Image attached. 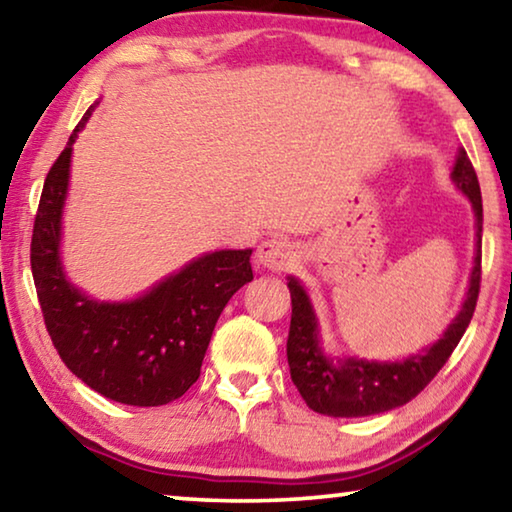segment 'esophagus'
Returning a JSON list of instances; mask_svg holds the SVG:
<instances>
[{"instance_id":"34e87169","label":"esophagus","mask_w":512,"mask_h":512,"mask_svg":"<svg viewBox=\"0 0 512 512\" xmlns=\"http://www.w3.org/2000/svg\"><path fill=\"white\" fill-rule=\"evenodd\" d=\"M293 245L283 238L263 240L256 249V261L272 272H283L293 265Z\"/></svg>"}]
</instances>
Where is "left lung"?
<instances>
[{"instance_id": "obj_1", "label": "left lung", "mask_w": 512, "mask_h": 512, "mask_svg": "<svg viewBox=\"0 0 512 512\" xmlns=\"http://www.w3.org/2000/svg\"><path fill=\"white\" fill-rule=\"evenodd\" d=\"M453 180L458 190L469 196L476 212V258L471 270L469 293L444 336L423 355L410 357L400 364H368V361L345 359L334 364L318 348V325L304 288L295 279L288 281L293 316L286 343L290 377L300 391L304 403L313 412L327 416H371L410 403L414 396L428 387L442 366L458 348L462 334L467 332L474 316L478 293H481V258H483V199L474 164L462 148L453 167Z\"/></svg>"}]
</instances>
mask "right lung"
<instances>
[{
  "label": "right lung",
  "mask_w": 512,
  "mask_h": 512,
  "mask_svg": "<svg viewBox=\"0 0 512 512\" xmlns=\"http://www.w3.org/2000/svg\"><path fill=\"white\" fill-rule=\"evenodd\" d=\"M91 112L45 176L29 254L36 295L61 361L84 384L123 405H167L199 380L219 313L254 279L251 249L196 258L135 302H93L70 286L59 261L61 208L70 151Z\"/></svg>",
  "instance_id": "add662e5"
}]
</instances>
